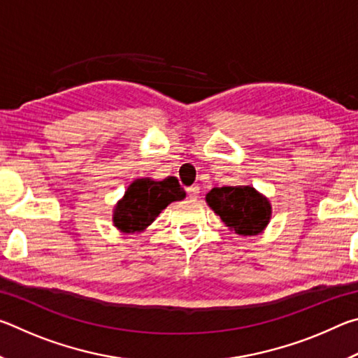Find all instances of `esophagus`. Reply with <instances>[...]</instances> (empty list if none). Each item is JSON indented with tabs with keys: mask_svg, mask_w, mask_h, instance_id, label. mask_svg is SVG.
I'll return each mask as SVG.
<instances>
[{
	"mask_svg": "<svg viewBox=\"0 0 358 358\" xmlns=\"http://www.w3.org/2000/svg\"><path fill=\"white\" fill-rule=\"evenodd\" d=\"M199 194H201V187H199V186L187 187V196H189V199H197Z\"/></svg>",
	"mask_w": 358,
	"mask_h": 358,
	"instance_id": "obj_1",
	"label": "esophagus"
}]
</instances>
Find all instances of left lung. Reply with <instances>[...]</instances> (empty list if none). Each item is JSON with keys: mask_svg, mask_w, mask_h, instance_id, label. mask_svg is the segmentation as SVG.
Masks as SVG:
<instances>
[{"mask_svg": "<svg viewBox=\"0 0 358 358\" xmlns=\"http://www.w3.org/2000/svg\"><path fill=\"white\" fill-rule=\"evenodd\" d=\"M205 201L226 226L238 235H257L271 217L268 199L252 186L213 187Z\"/></svg>", "mask_w": 358, "mask_h": 358, "instance_id": "1", "label": "left lung"}]
</instances>
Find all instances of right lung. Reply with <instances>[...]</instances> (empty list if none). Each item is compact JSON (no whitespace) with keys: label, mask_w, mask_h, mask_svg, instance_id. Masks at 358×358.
Instances as JSON below:
<instances>
[{"label":"right lung","mask_w":358,"mask_h":358,"mask_svg":"<svg viewBox=\"0 0 358 358\" xmlns=\"http://www.w3.org/2000/svg\"><path fill=\"white\" fill-rule=\"evenodd\" d=\"M186 192L175 177L162 181L138 178L132 181L113 210V224L120 232H142L169 203L183 201Z\"/></svg>","instance_id":"1"}]
</instances>
